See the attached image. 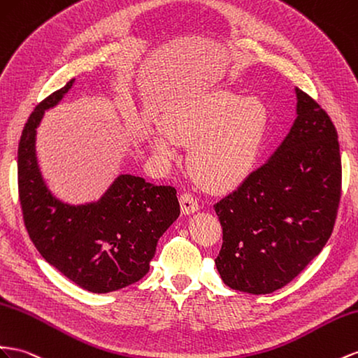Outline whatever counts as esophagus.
Segmentation results:
<instances>
[{
    "label": "esophagus",
    "instance_id": "34e87169",
    "mask_svg": "<svg viewBox=\"0 0 358 358\" xmlns=\"http://www.w3.org/2000/svg\"><path fill=\"white\" fill-rule=\"evenodd\" d=\"M180 205H182V212L183 214H192V212H196L200 205H199V200L191 194V192H183L180 196Z\"/></svg>",
    "mask_w": 358,
    "mask_h": 358
}]
</instances>
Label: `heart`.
I'll return each instance as SVG.
<instances>
[{
	"label": "heart",
	"mask_w": 358,
	"mask_h": 358,
	"mask_svg": "<svg viewBox=\"0 0 358 358\" xmlns=\"http://www.w3.org/2000/svg\"><path fill=\"white\" fill-rule=\"evenodd\" d=\"M164 124L167 131L152 135L153 150L171 157L176 141L191 146V175L205 188L224 191L253 170L266 129V110L255 98L217 90L170 110Z\"/></svg>",
	"instance_id": "1"
}]
</instances>
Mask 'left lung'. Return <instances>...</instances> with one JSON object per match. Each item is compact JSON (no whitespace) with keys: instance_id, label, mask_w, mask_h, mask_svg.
<instances>
[{"instance_id":"8db88e82","label":"left lung","mask_w":358,"mask_h":358,"mask_svg":"<svg viewBox=\"0 0 358 358\" xmlns=\"http://www.w3.org/2000/svg\"><path fill=\"white\" fill-rule=\"evenodd\" d=\"M296 119L262 167L214 209L223 227L215 265L224 285L260 295L282 289L330 239L342 161L330 115L296 89Z\"/></svg>"}]
</instances>
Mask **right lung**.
Masks as SVG:
<instances>
[{
  "instance_id": "right-lung-1",
  "label": "right lung",
  "mask_w": 358,
  "mask_h": 358,
  "mask_svg": "<svg viewBox=\"0 0 358 358\" xmlns=\"http://www.w3.org/2000/svg\"><path fill=\"white\" fill-rule=\"evenodd\" d=\"M71 80L37 105L17 148V191L28 235L48 264L73 283L107 294L149 273L158 239L180 214L176 189L122 175L99 201L72 206L46 188L36 159V128Z\"/></svg>"
}]
</instances>
